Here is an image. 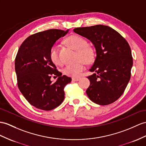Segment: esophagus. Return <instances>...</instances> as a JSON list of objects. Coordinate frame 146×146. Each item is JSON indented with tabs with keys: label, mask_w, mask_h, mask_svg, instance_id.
I'll return each instance as SVG.
<instances>
[{
	"label": "esophagus",
	"mask_w": 146,
	"mask_h": 146,
	"mask_svg": "<svg viewBox=\"0 0 146 146\" xmlns=\"http://www.w3.org/2000/svg\"><path fill=\"white\" fill-rule=\"evenodd\" d=\"M80 80V78H76V77H73L72 80L74 81H79Z\"/></svg>",
	"instance_id": "34e87169"
}]
</instances>
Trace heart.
<instances>
[{
	"mask_svg": "<svg viewBox=\"0 0 146 146\" xmlns=\"http://www.w3.org/2000/svg\"><path fill=\"white\" fill-rule=\"evenodd\" d=\"M65 42L70 48L77 51V61H80L74 64L66 66L63 69V72L68 76L77 77L85 69V62L90 63L94 61V51L91 47L88 46L87 42L84 38L77 35L69 36L66 39ZM49 58L56 65H59L61 63V59L59 54V48L57 45H53L51 48Z\"/></svg>",
	"mask_w": 146,
	"mask_h": 146,
	"instance_id": "1",
	"label": "heart"
}]
</instances>
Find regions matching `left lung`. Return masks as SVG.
<instances>
[{"instance_id":"left-lung-1","label":"left lung","mask_w":146,"mask_h":146,"mask_svg":"<svg viewBox=\"0 0 146 146\" xmlns=\"http://www.w3.org/2000/svg\"><path fill=\"white\" fill-rule=\"evenodd\" d=\"M74 31L94 44L96 58L87 77L90 100L100 105L111 104L121 96L128 84L133 58L128 42L118 32L103 25L76 28Z\"/></svg>"}]
</instances>
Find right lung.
Instances as JSON below:
<instances>
[{"label": "right lung", "mask_w": 146, "mask_h": 146, "mask_svg": "<svg viewBox=\"0 0 146 146\" xmlns=\"http://www.w3.org/2000/svg\"><path fill=\"white\" fill-rule=\"evenodd\" d=\"M68 31L51 29L32 35L18 51L15 61L18 87L26 100L38 109L49 111L61 105L64 88L72 80L62 76L49 58L51 48ZM51 75L58 77L54 83Z\"/></svg>", "instance_id": "1"}]
</instances>
